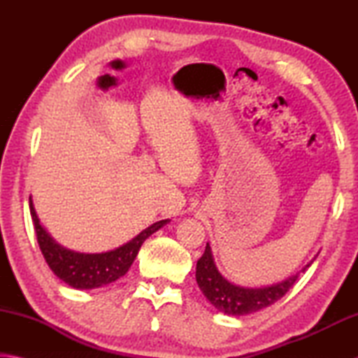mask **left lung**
Returning a JSON list of instances; mask_svg holds the SVG:
<instances>
[{
	"mask_svg": "<svg viewBox=\"0 0 358 358\" xmlns=\"http://www.w3.org/2000/svg\"><path fill=\"white\" fill-rule=\"evenodd\" d=\"M310 265L311 264H308L303 271ZM196 280L202 294L217 310L224 314H230V316H245V314L264 310V308L273 305V303L282 299L299 280V275L289 278V280L276 284V286L262 289L235 286V284L229 282L226 278H222L220 271L216 270L213 257H211V250L207 243L202 257L197 260Z\"/></svg>",
	"mask_w": 358,
	"mask_h": 358,
	"instance_id": "1",
	"label": "left lung"
}]
</instances>
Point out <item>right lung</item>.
I'll list each match as a JSON object with an SVG mask.
<instances>
[{"label":"right lung","instance_id":"1","mask_svg":"<svg viewBox=\"0 0 358 358\" xmlns=\"http://www.w3.org/2000/svg\"><path fill=\"white\" fill-rule=\"evenodd\" d=\"M29 213H31L34 222V232L38 237L42 256H44L47 265L59 280L69 284L74 289H96L106 284L117 281L118 278L128 273L129 266L134 262L138 250L151 234L161 229L167 220L157 221L153 226L145 229L143 232L132 238L129 243L120 246L118 250L102 252V254H83L69 251L59 246L45 229L41 226L38 216L29 199Z\"/></svg>","mask_w":358,"mask_h":358}]
</instances>
